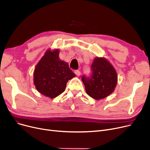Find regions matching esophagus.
<instances>
[{
  "label": "esophagus",
  "instance_id": "34e87169",
  "mask_svg": "<svg viewBox=\"0 0 150 150\" xmlns=\"http://www.w3.org/2000/svg\"><path fill=\"white\" fill-rule=\"evenodd\" d=\"M75 75H76V76H79L80 75V70H75Z\"/></svg>",
  "mask_w": 150,
  "mask_h": 150
}]
</instances>
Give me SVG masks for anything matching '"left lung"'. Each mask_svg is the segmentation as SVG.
Returning a JSON list of instances; mask_svg holds the SVG:
<instances>
[{"label": "left lung", "mask_w": 150, "mask_h": 150, "mask_svg": "<svg viewBox=\"0 0 150 150\" xmlns=\"http://www.w3.org/2000/svg\"><path fill=\"white\" fill-rule=\"evenodd\" d=\"M90 78L83 76L82 81L88 95L97 100L103 99L114 91L117 83L116 70L105 57L94 58Z\"/></svg>", "instance_id": "8db88e82"}]
</instances>
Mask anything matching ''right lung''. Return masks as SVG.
Returning <instances> with one entry per match:
<instances>
[{
  "instance_id": "right-lung-1",
  "label": "right lung",
  "mask_w": 150,
  "mask_h": 150,
  "mask_svg": "<svg viewBox=\"0 0 150 150\" xmlns=\"http://www.w3.org/2000/svg\"><path fill=\"white\" fill-rule=\"evenodd\" d=\"M58 49L47 50L36 64L33 72V83L42 95L54 98L65 91L69 80L75 76L68 63L59 57Z\"/></svg>"
}]
</instances>
